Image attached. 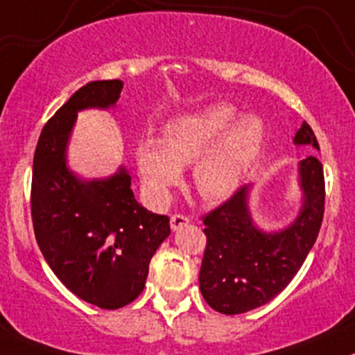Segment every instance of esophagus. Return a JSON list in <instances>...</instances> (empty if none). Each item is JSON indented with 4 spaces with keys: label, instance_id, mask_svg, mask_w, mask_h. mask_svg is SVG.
<instances>
[{
    "label": "esophagus",
    "instance_id": "obj_1",
    "mask_svg": "<svg viewBox=\"0 0 355 355\" xmlns=\"http://www.w3.org/2000/svg\"><path fill=\"white\" fill-rule=\"evenodd\" d=\"M190 222V217L184 216V214H173V216L170 217V225L173 231H177V229L184 227V225H187Z\"/></svg>",
    "mask_w": 355,
    "mask_h": 355
}]
</instances>
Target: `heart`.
Masks as SVG:
<instances>
[{"mask_svg":"<svg viewBox=\"0 0 355 355\" xmlns=\"http://www.w3.org/2000/svg\"><path fill=\"white\" fill-rule=\"evenodd\" d=\"M239 116L232 104L219 103L173 119L165 143L148 138L136 148V162L146 192L155 200L170 197L182 180V166L196 162L193 184L209 200H220L239 187L263 143L264 128L256 116Z\"/></svg>","mask_w":355,"mask_h":355,"instance_id":"1","label":"heart"}]
</instances>
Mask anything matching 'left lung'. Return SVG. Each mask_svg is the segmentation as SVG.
<instances>
[{
    "instance_id": "1",
    "label": "left lung",
    "mask_w": 355,
    "mask_h": 355,
    "mask_svg": "<svg viewBox=\"0 0 355 355\" xmlns=\"http://www.w3.org/2000/svg\"><path fill=\"white\" fill-rule=\"evenodd\" d=\"M297 145L318 150L317 136L306 123L295 135ZM303 205L290 227L263 232L252 224L249 187L202 217L207 236L198 285L216 311L237 315L263 306L288 286L317 241L325 209L323 166L315 157L300 162Z\"/></svg>"
}]
</instances>
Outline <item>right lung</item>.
<instances>
[{"mask_svg":"<svg viewBox=\"0 0 355 355\" xmlns=\"http://www.w3.org/2000/svg\"><path fill=\"white\" fill-rule=\"evenodd\" d=\"M121 89L119 79L85 84L46 121L30 200L35 239L50 270L76 297L104 310L139 297L150 261L170 236L168 216L138 204L123 166L104 180L84 182L65 165L77 111L114 106Z\"/></svg>","mask_w":355,"mask_h":355,"instance_id":"right-lung-1","label":"right lung"}]
</instances>
